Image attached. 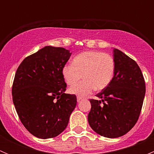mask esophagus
<instances>
[{
    "instance_id": "esophagus-1",
    "label": "esophagus",
    "mask_w": 154,
    "mask_h": 154,
    "mask_svg": "<svg viewBox=\"0 0 154 154\" xmlns=\"http://www.w3.org/2000/svg\"><path fill=\"white\" fill-rule=\"evenodd\" d=\"M84 98V97H80V96H77V101H80V100H83V99Z\"/></svg>"
}]
</instances>
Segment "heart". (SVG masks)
Returning <instances> with one entry per match:
<instances>
[{"label": "heart", "instance_id": "heart-1", "mask_svg": "<svg viewBox=\"0 0 154 154\" xmlns=\"http://www.w3.org/2000/svg\"><path fill=\"white\" fill-rule=\"evenodd\" d=\"M115 72V61L108 54L99 51H86L73 60L72 65H66L63 68V76L68 86H74L84 77L83 83L73 86L71 94L85 97L94 89H104L112 80Z\"/></svg>", "mask_w": 154, "mask_h": 154}]
</instances>
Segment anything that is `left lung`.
I'll return each instance as SVG.
<instances>
[{
    "label": "left lung",
    "mask_w": 154,
    "mask_h": 154,
    "mask_svg": "<svg viewBox=\"0 0 154 154\" xmlns=\"http://www.w3.org/2000/svg\"><path fill=\"white\" fill-rule=\"evenodd\" d=\"M115 72L109 86L90 99L88 122L92 130L107 138L130 131L139 119L145 94V83L136 62L115 48Z\"/></svg>",
    "instance_id": "1"
}]
</instances>
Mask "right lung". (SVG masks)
<instances>
[{
  "mask_svg": "<svg viewBox=\"0 0 154 154\" xmlns=\"http://www.w3.org/2000/svg\"><path fill=\"white\" fill-rule=\"evenodd\" d=\"M71 54L63 48L45 46L26 57L17 68L12 101L21 122L35 137L60 135L75 108L77 97L65 93L63 76Z\"/></svg>",
  "mask_w": 154,
  "mask_h": 154,
  "instance_id": "right-lung-1",
  "label": "right lung"
}]
</instances>
